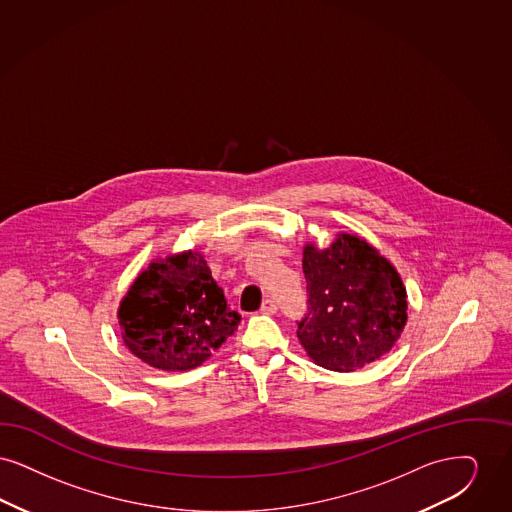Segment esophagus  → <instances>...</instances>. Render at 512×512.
I'll list each match as a JSON object with an SVG mask.
<instances>
[{
    "label": "esophagus",
    "instance_id": "1",
    "mask_svg": "<svg viewBox=\"0 0 512 512\" xmlns=\"http://www.w3.org/2000/svg\"><path fill=\"white\" fill-rule=\"evenodd\" d=\"M275 312H277V306H275V302H273V300H269V298H266V300L262 302L260 313H264V315H273Z\"/></svg>",
    "mask_w": 512,
    "mask_h": 512
}]
</instances>
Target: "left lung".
Segmentation results:
<instances>
[{
    "label": "left lung",
    "mask_w": 512,
    "mask_h": 512,
    "mask_svg": "<svg viewBox=\"0 0 512 512\" xmlns=\"http://www.w3.org/2000/svg\"><path fill=\"white\" fill-rule=\"evenodd\" d=\"M302 269L310 312L298 338L315 365L352 373L394 348L407 323V290L375 246L338 233L327 248L304 246Z\"/></svg>",
    "instance_id": "1"
}]
</instances>
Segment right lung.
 <instances>
[{"mask_svg":"<svg viewBox=\"0 0 512 512\" xmlns=\"http://www.w3.org/2000/svg\"><path fill=\"white\" fill-rule=\"evenodd\" d=\"M239 323L197 248L158 256L137 273L118 306L124 346L166 373L202 365Z\"/></svg>","mask_w":512,"mask_h":512,"instance_id":"add662e5","label":"right lung"}]
</instances>
